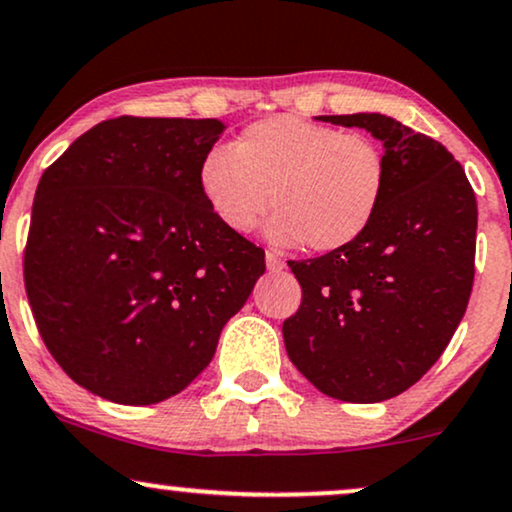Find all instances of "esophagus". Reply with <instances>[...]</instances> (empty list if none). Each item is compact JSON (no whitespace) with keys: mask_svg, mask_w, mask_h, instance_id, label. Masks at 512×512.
I'll return each instance as SVG.
<instances>
[{"mask_svg":"<svg viewBox=\"0 0 512 512\" xmlns=\"http://www.w3.org/2000/svg\"><path fill=\"white\" fill-rule=\"evenodd\" d=\"M264 260H267V269H269V272H281V269L286 267V262H283L281 257L276 255V252H272V250H267V255H264Z\"/></svg>","mask_w":512,"mask_h":512,"instance_id":"34e87169","label":"esophagus"}]
</instances>
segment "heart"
I'll return each mask as SVG.
<instances>
[{"label":"heart","mask_w":512,"mask_h":512,"mask_svg":"<svg viewBox=\"0 0 512 512\" xmlns=\"http://www.w3.org/2000/svg\"><path fill=\"white\" fill-rule=\"evenodd\" d=\"M200 193L226 229L245 233L274 205L276 243L338 252L365 236L384 205L389 162L369 135L272 116L202 157Z\"/></svg>","instance_id":"obj_1"}]
</instances>
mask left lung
<instances>
[{
	"mask_svg": "<svg viewBox=\"0 0 512 512\" xmlns=\"http://www.w3.org/2000/svg\"><path fill=\"white\" fill-rule=\"evenodd\" d=\"M319 119L381 140L389 186L360 240L288 262L303 303L283 322V341L326 396L381 403L432 369L465 315L477 200L463 166L429 135L381 114Z\"/></svg>",
	"mask_w": 512,
	"mask_h": 512,
	"instance_id": "obj_1",
	"label": "left lung"
}]
</instances>
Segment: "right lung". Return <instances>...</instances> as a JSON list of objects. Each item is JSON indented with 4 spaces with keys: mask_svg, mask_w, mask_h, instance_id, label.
I'll return each mask as SVG.
<instances>
[{
    "mask_svg": "<svg viewBox=\"0 0 512 512\" xmlns=\"http://www.w3.org/2000/svg\"><path fill=\"white\" fill-rule=\"evenodd\" d=\"M217 119L116 116L49 164L35 190L23 281L49 353L121 405L181 393L264 274V250L200 193Z\"/></svg>",
    "mask_w": 512,
    "mask_h": 512,
    "instance_id": "obj_1",
    "label": "right lung"
}]
</instances>
